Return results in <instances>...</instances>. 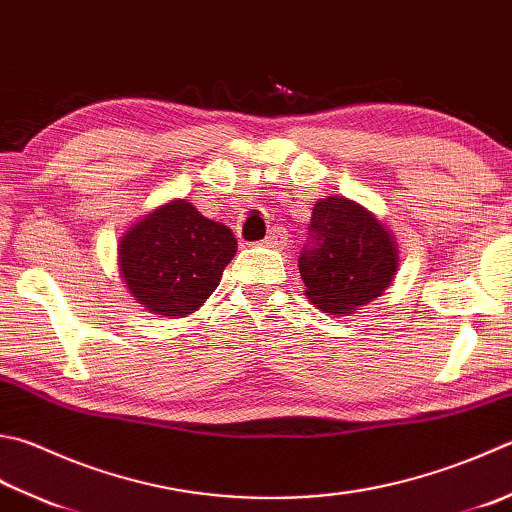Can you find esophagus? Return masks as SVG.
<instances>
[{
  "label": "esophagus",
  "mask_w": 512,
  "mask_h": 512,
  "mask_svg": "<svg viewBox=\"0 0 512 512\" xmlns=\"http://www.w3.org/2000/svg\"><path fill=\"white\" fill-rule=\"evenodd\" d=\"M263 245H265V247H274V249H283V247L287 245V234H285V229L276 227V229L269 231L267 238L263 240Z\"/></svg>",
  "instance_id": "esophagus-1"
}]
</instances>
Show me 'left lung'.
<instances>
[{
    "label": "left lung",
    "mask_w": 512,
    "mask_h": 512,
    "mask_svg": "<svg viewBox=\"0 0 512 512\" xmlns=\"http://www.w3.org/2000/svg\"><path fill=\"white\" fill-rule=\"evenodd\" d=\"M397 267V240L372 211L343 196L316 202L310 243L298 258L314 307L325 314H352L388 289Z\"/></svg>",
    "instance_id": "left-lung-1"
}]
</instances>
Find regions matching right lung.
Returning <instances> with one entry per match:
<instances>
[{
  "mask_svg": "<svg viewBox=\"0 0 512 512\" xmlns=\"http://www.w3.org/2000/svg\"><path fill=\"white\" fill-rule=\"evenodd\" d=\"M236 238L187 200H171L120 238V274L133 298L151 314L180 318L218 287Z\"/></svg>",
  "mask_w": 512,
  "mask_h": 512,
  "instance_id": "right-lung-1",
  "label": "right lung"
}]
</instances>
